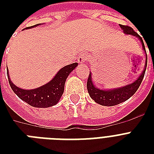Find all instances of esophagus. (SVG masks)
Returning <instances> with one entry per match:
<instances>
[{"mask_svg":"<svg viewBox=\"0 0 154 154\" xmlns=\"http://www.w3.org/2000/svg\"><path fill=\"white\" fill-rule=\"evenodd\" d=\"M88 60V57H87L86 54H81L80 55V57H78V59H77V62L79 63L80 65H83L86 60Z\"/></svg>","mask_w":154,"mask_h":154,"instance_id":"1","label":"esophagus"}]
</instances>
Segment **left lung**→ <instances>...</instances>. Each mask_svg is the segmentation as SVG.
<instances>
[{"mask_svg":"<svg viewBox=\"0 0 154 154\" xmlns=\"http://www.w3.org/2000/svg\"><path fill=\"white\" fill-rule=\"evenodd\" d=\"M120 27L122 28L123 32L125 34L133 35V36L138 37V39L141 41V44H142V48L146 53L143 40L137 34V32H135L131 27H129L128 25H120ZM146 66H147V55H146L145 69L135 82L131 84L127 85L125 86L120 87V88L114 89H109V90H105V89H100L97 88L92 81L91 72H90L89 77H88V81H87V89L89 92V96L91 97L93 100H94L95 102L101 105H105V106H112V105H118L120 103L124 102L129 98H130L138 89L139 86L143 80L144 76H145Z\"/></svg>","mask_w":154,"mask_h":154,"instance_id":"8db88e82","label":"left lung"}]
</instances>
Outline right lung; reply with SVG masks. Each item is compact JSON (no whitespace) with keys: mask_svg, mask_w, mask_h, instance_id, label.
Listing matches in <instances>:
<instances>
[{"mask_svg":"<svg viewBox=\"0 0 154 154\" xmlns=\"http://www.w3.org/2000/svg\"><path fill=\"white\" fill-rule=\"evenodd\" d=\"M40 24L35 25L27 29L36 27ZM77 63H72L71 65H66L60 69L56 76L47 84L44 85L37 89H22L18 88L11 82L8 77V82L13 91L20 97L21 100L28 103L31 106L37 108H48L55 105L64 93L65 81L69 73L77 66Z\"/></svg>","mask_w":154,"mask_h":154,"instance_id":"right-lung-1","label":"right lung"}]
</instances>
